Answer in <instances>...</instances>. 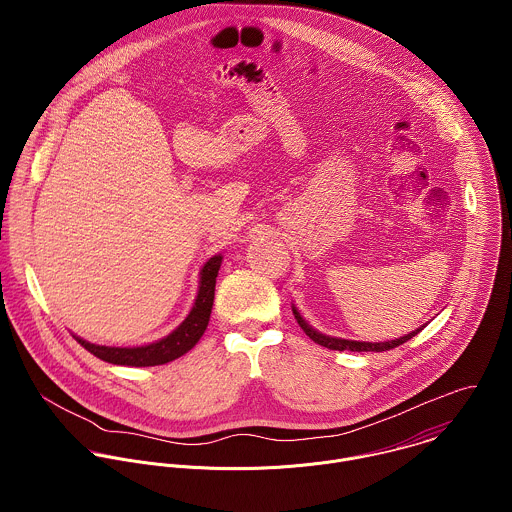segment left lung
<instances>
[{"label": "left lung", "instance_id": "left-lung-1", "mask_svg": "<svg viewBox=\"0 0 512 512\" xmlns=\"http://www.w3.org/2000/svg\"><path fill=\"white\" fill-rule=\"evenodd\" d=\"M293 315H295V319H297V323H299V327L305 331V335L311 339V341H315L317 345H321V347H327V349H331V351H359V353H363V351H376V353H382V351H390V349H394V347H400V345H404L406 341H410L412 337H416L422 329H424V325L420 327V329H416V331H412V333H408V335H404V337H400V339H394V341H384V343H366V341H349V339H339V337H329V335H323V333H319V331H315L301 315H299V311L292 307Z\"/></svg>", "mask_w": 512, "mask_h": 512}]
</instances>
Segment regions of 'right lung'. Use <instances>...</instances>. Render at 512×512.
<instances>
[{
    "instance_id": "right-lung-1",
    "label": "right lung",
    "mask_w": 512,
    "mask_h": 512,
    "mask_svg": "<svg viewBox=\"0 0 512 512\" xmlns=\"http://www.w3.org/2000/svg\"><path fill=\"white\" fill-rule=\"evenodd\" d=\"M220 262L222 256L217 254L213 256L201 270V282H199V293L193 303V309L185 317V321L171 331L167 337L142 345V347H104V345H94L88 343L80 337L74 335V339L94 357L100 361L112 363V365L122 366H155L171 363L179 357H183L187 351H191L199 339L203 337L211 309H213V299H215V284L219 276Z\"/></svg>"
}]
</instances>
